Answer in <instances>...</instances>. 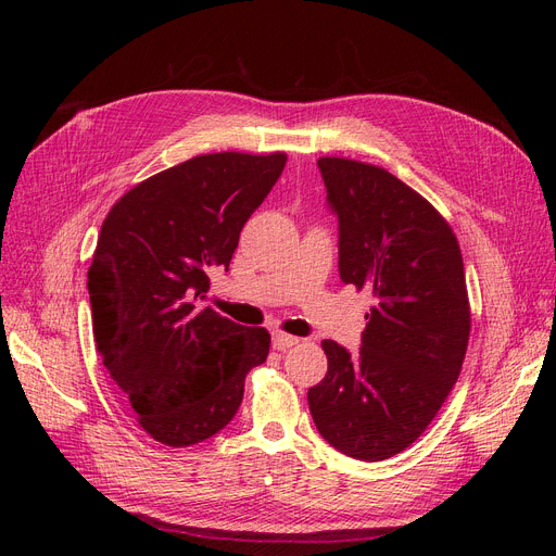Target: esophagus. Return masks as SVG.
<instances>
[{"instance_id":"1","label":"esophagus","mask_w":556,"mask_h":556,"mask_svg":"<svg viewBox=\"0 0 556 556\" xmlns=\"http://www.w3.org/2000/svg\"><path fill=\"white\" fill-rule=\"evenodd\" d=\"M299 343V339H294V336H288V333H282V331H276L274 333V350H290V348H294Z\"/></svg>"}]
</instances>
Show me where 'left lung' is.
I'll return each mask as SVG.
<instances>
[{
	"mask_svg": "<svg viewBox=\"0 0 556 556\" xmlns=\"http://www.w3.org/2000/svg\"><path fill=\"white\" fill-rule=\"evenodd\" d=\"M339 215V274L374 296L359 355L323 341L327 376L308 390L323 439L362 462L415 443L459 378L470 306L464 260L445 217L406 182L345 157H319Z\"/></svg>",
	"mask_w": 556,
	"mask_h": 556,
	"instance_id": "1",
	"label": "left lung"
}]
</instances>
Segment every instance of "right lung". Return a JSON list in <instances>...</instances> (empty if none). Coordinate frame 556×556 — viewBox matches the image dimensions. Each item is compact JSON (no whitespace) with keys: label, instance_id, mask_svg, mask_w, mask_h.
I'll return each instance as SVG.
<instances>
[{"label":"right lung","instance_id":"obj_1","mask_svg":"<svg viewBox=\"0 0 556 556\" xmlns=\"http://www.w3.org/2000/svg\"><path fill=\"white\" fill-rule=\"evenodd\" d=\"M288 155L211 153L115 201L88 271L94 343L143 431L169 447L211 439L243 401L271 336L201 306Z\"/></svg>","mask_w":556,"mask_h":556}]
</instances>
